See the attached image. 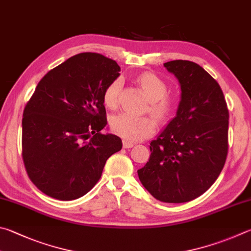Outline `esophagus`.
I'll return each mask as SVG.
<instances>
[{
    "mask_svg": "<svg viewBox=\"0 0 251 251\" xmlns=\"http://www.w3.org/2000/svg\"><path fill=\"white\" fill-rule=\"evenodd\" d=\"M123 147L124 148H131V147H134V144L133 143H130V141H127V140H124L123 141Z\"/></svg>",
    "mask_w": 251,
    "mask_h": 251,
    "instance_id": "1",
    "label": "esophagus"
}]
</instances>
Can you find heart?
I'll use <instances>...</instances> for the list:
<instances>
[{"label": "heart", "mask_w": 251, "mask_h": 251, "mask_svg": "<svg viewBox=\"0 0 251 251\" xmlns=\"http://www.w3.org/2000/svg\"><path fill=\"white\" fill-rule=\"evenodd\" d=\"M137 82L149 101V111L158 120H167L173 112L175 102L166 95L168 89L166 82L151 72L141 74L137 78ZM121 88L122 80L120 78L113 80L106 86L103 100L108 108L114 110L117 107ZM111 127L114 133L127 141H140L153 134L156 130V122L150 116H135L121 113L113 116Z\"/></svg>", "instance_id": "b5f03b06"}]
</instances>
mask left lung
I'll use <instances>...</instances> for the list:
<instances>
[{
    "instance_id": "8db88e82",
    "label": "left lung",
    "mask_w": 251,
    "mask_h": 251,
    "mask_svg": "<svg viewBox=\"0 0 251 251\" xmlns=\"http://www.w3.org/2000/svg\"><path fill=\"white\" fill-rule=\"evenodd\" d=\"M179 82L176 116L150 143L149 161L137 171L144 188L165 203H184L211 188L225 165L228 110L220 84L198 63H163Z\"/></svg>"
}]
</instances>
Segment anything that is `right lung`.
<instances>
[{
	"label": "right lung",
	"instance_id": "right-lung-1",
	"mask_svg": "<svg viewBox=\"0 0 251 251\" xmlns=\"http://www.w3.org/2000/svg\"><path fill=\"white\" fill-rule=\"evenodd\" d=\"M116 61L100 53L75 54L39 81L22 121L23 160L31 182L48 197L71 201L97 184L122 140L102 134L103 94L120 76Z\"/></svg>",
	"mask_w": 251,
	"mask_h": 251
}]
</instances>
